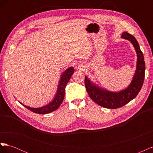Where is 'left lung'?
I'll use <instances>...</instances> for the list:
<instances>
[{"mask_svg":"<svg viewBox=\"0 0 153 153\" xmlns=\"http://www.w3.org/2000/svg\"><path fill=\"white\" fill-rule=\"evenodd\" d=\"M121 38L129 41L132 44L137 53L136 69L130 84L119 91H110L97 85L85 76V85L90 98L100 106L106 108H118L133 100L140 92L144 80L146 69L144 57L138 43L135 37L127 32H123Z\"/></svg>","mask_w":153,"mask_h":153,"instance_id":"1","label":"left lung"}]
</instances>
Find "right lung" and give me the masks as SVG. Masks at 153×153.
Here are the masks:
<instances>
[{
  "instance_id": "obj_1",
  "label": "right lung",
  "mask_w": 153,
  "mask_h": 153,
  "mask_svg": "<svg viewBox=\"0 0 153 153\" xmlns=\"http://www.w3.org/2000/svg\"><path fill=\"white\" fill-rule=\"evenodd\" d=\"M74 70H75L74 68L71 66L67 68L66 70H64L61 73V77H60V80L57 85V91L55 92V96L52 100L50 101L48 104L45 105V106H41V107L34 108L24 105L21 102H20V101L19 102L22 105H24L25 108L36 114H47L53 112L55 110H57L62 103L64 98V94H65V92H64L65 91V87L69 80H70L73 73H74Z\"/></svg>"
}]
</instances>
